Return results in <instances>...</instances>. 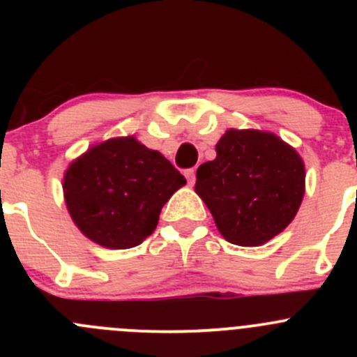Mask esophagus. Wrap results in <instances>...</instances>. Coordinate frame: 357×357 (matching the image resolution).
<instances>
[{
    "instance_id": "1",
    "label": "esophagus",
    "mask_w": 357,
    "mask_h": 357,
    "mask_svg": "<svg viewBox=\"0 0 357 357\" xmlns=\"http://www.w3.org/2000/svg\"><path fill=\"white\" fill-rule=\"evenodd\" d=\"M185 178H186V181H188V185L192 186L193 183H195V171H193V169H186Z\"/></svg>"
}]
</instances>
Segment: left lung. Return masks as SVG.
Segmentation results:
<instances>
[{
  "label": "left lung",
  "mask_w": 357,
  "mask_h": 357,
  "mask_svg": "<svg viewBox=\"0 0 357 357\" xmlns=\"http://www.w3.org/2000/svg\"><path fill=\"white\" fill-rule=\"evenodd\" d=\"M195 192L229 243L259 247L297 214L305 192L304 160L275 132L228 129L214 160L197 169Z\"/></svg>",
  "instance_id": "obj_1"
}]
</instances>
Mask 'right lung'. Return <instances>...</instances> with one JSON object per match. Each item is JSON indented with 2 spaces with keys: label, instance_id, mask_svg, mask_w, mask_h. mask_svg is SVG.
Wrapping results in <instances>:
<instances>
[{
  "label": "right lung",
  "instance_id": "right-lung-1",
  "mask_svg": "<svg viewBox=\"0 0 357 357\" xmlns=\"http://www.w3.org/2000/svg\"><path fill=\"white\" fill-rule=\"evenodd\" d=\"M185 185V176L160 152L121 136L89 146L68 164L63 199L86 238L122 250L152 235L164 204Z\"/></svg>",
  "mask_w": 357,
  "mask_h": 357
}]
</instances>
